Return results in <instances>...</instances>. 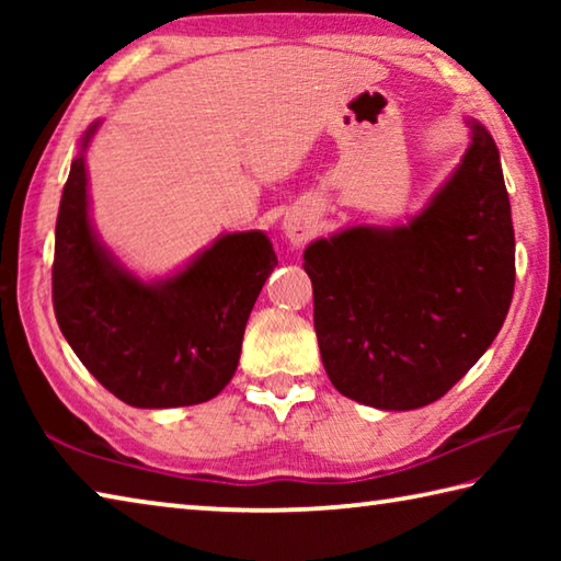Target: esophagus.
I'll list each match as a JSON object with an SVG mask.
<instances>
[{
	"mask_svg": "<svg viewBox=\"0 0 561 561\" xmlns=\"http://www.w3.org/2000/svg\"><path fill=\"white\" fill-rule=\"evenodd\" d=\"M282 230L284 237L294 244L299 247L309 240L311 230H314V215H311L307 207H299V210H291L284 215V222H282Z\"/></svg>",
	"mask_w": 561,
	"mask_h": 561,
	"instance_id": "1",
	"label": "esophagus"
}]
</instances>
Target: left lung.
I'll return each instance as SVG.
<instances>
[{"label":"left lung","mask_w":561,"mask_h":561,"mask_svg":"<svg viewBox=\"0 0 561 561\" xmlns=\"http://www.w3.org/2000/svg\"><path fill=\"white\" fill-rule=\"evenodd\" d=\"M421 213L351 225L304 250L329 381L351 401L413 411L478 364L515 289V230L500 150L480 121Z\"/></svg>","instance_id":"1"}]
</instances>
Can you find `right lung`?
I'll return each mask as SVG.
<instances>
[{
	"mask_svg": "<svg viewBox=\"0 0 561 561\" xmlns=\"http://www.w3.org/2000/svg\"><path fill=\"white\" fill-rule=\"evenodd\" d=\"M83 133L64 185L54 247V311L96 381L133 408H178L230 383L254 301L277 267L260 230L225 232L165 277L128 270L91 217Z\"/></svg>",
	"mask_w": 561,
	"mask_h": 561,
	"instance_id": "obj_1",
	"label": "right lung"
}]
</instances>
